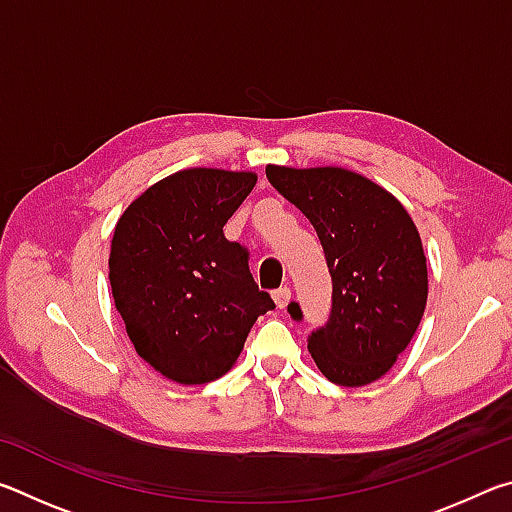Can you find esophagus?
Segmentation results:
<instances>
[{
    "instance_id": "obj_1",
    "label": "esophagus",
    "mask_w": 512,
    "mask_h": 512,
    "mask_svg": "<svg viewBox=\"0 0 512 512\" xmlns=\"http://www.w3.org/2000/svg\"><path fill=\"white\" fill-rule=\"evenodd\" d=\"M273 300H275L277 307L284 309V307L289 305V300H291V289L289 287H280L277 291H273Z\"/></svg>"
}]
</instances>
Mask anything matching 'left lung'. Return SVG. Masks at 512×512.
Here are the masks:
<instances>
[{"instance_id": "obj_1", "label": "left lung", "mask_w": 512, "mask_h": 512, "mask_svg": "<svg viewBox=\"0 0 512 512\" xmlns=\"http://www.w3.org/2000/svg\"><path fill=\"white\" fill-rule=\"evenodd\" d=\"M266 178L307 216L332 277V309L307 348L339 386H366L393 368L427 305V259L409 212L359 173L266 167ZM302 320L298 302L287 307Z\"/></svg>"}]
</instances>
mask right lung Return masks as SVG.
I'll list each match as a JSON object with an SVG mask.
<instances>
[{
  "label": "right lung",
  "instance_id": "obj_1",
  "mask_svg": "<svg viewBox=\"0 0 512 512\" xmlns=\"http://www.w3.org/2000/svg\"><path fill=\"white\" fill-rule=\"evenodd\" d=\"M255 173L187 169L128 205L110 248V287L135 350L178 384H207L237 361L255 320L275 309L228 241Z\"/></svg>",
  "mask_w": 512,
  "mask_h": 512
}]
</instances>
